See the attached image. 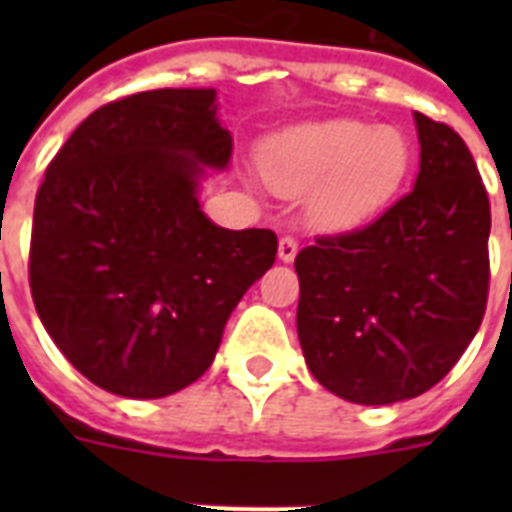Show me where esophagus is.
I'll use <instances>...</instances> for the list:
<instances>
[{"instance_id":"1","label":"esophagus","mask_w":512,"mask_h":512,"mask_svg":"<svg viewBox=\"0 0 512 512\" xmlns=\"http://www.w3.org/2000/svg\"><path fill=\"white\" fill-rule=\"evenodd\" d=\"M297 241L292 239V236H284V239L279 241V260L281 263H292L297 257Z\"/></svg>"}]
</instances>
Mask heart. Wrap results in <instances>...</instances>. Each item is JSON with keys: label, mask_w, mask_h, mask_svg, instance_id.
Segmentation results:
<instances>
[{"label": "heart", "mask_w": 512, "mask_h": 512, "mask_svg": "<svg viewBox=\"0 0 512 512\" xmlns=\"http://www.w3.org/2000/svg\"><path fill=\"white\" fill-rule=\"evenodd\" d=\"M260 167L281 196L308 193L311 228L342 233L388 209L409 175L412 146L390 124L324 119L273 135L260 151Z\"/></svg>", "instance_id": "1"}]
</instances>
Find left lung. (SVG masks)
Wrapping results in <instances>:
<instances>
[{
  "label": "left lung",
  "instance_id": "left-lung-1",
  "mask_svg": "<svg viewBox=\"0 0 512 512\" xmlns=\"http://www.w3.org/2000/svg\"><path fill=\"white\" fill-rule=\"evenodd\" d=\"M414 127L412 191L361 231L295 257L305 364L350 404H396L433 388L484 319L489 196L452 127L425 114H414Z\"/></svg>",
  "mask_w": 512,
  "mask_h": 512
}]
</instances>
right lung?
Instances as JSON below:
<instances>
[{
	"label": "right lung",
	"instance_id": "right-lung-1",
	"mask_svg": "<svg viewBox=\"0 0 512 512\" xmlns=\"http://www.w3.org/2000/svg\"><path fill=\"white\" fill-rule=\"evenodd\" d=\"M212 87L138 92L90 114L47 167L31 231V297L60 353L98 388L164 398L207 372L276 233L204 215L231 164Z\"/></svg>",
	"mask_w": 512,
	"mask_h": 512
}]
</instances>
